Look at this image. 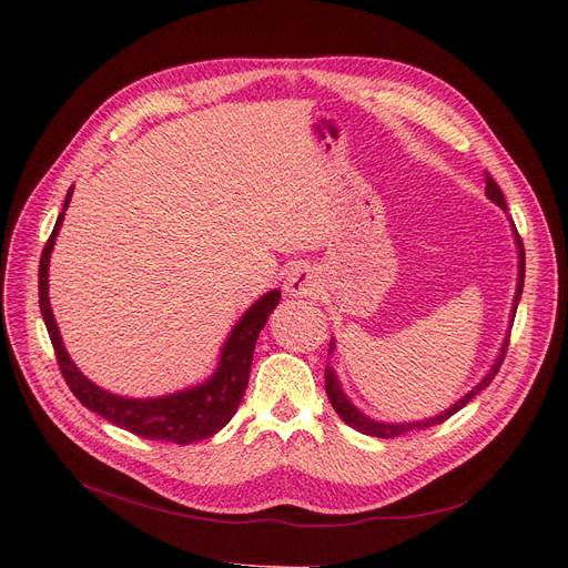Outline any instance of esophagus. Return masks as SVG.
<instances>
[{
	"label": "esophagus",
	"mask_w": 568,
	"mask_h": 568,
	"mask_svg": "<svg viewBox=\"0 0 568 568\" xmlns=\"http://www.w3.org/2000/svg\"><path fill=\"white\" fill-rule=\"evenodd\" d=\"M283 290L290 296H300V300H302V296H315L320 292V276H317L313 266L300 264L287 274V278L283 283Z\"/></svg>",
	"instance_id": "1"
}]
</instances>
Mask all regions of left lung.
<instances>
[{"label":"left lung","mask_w":568,"mask_h":568,"mask_svg":"<svg viewBox=\"0 0 568 568\" xmlns=\"http://www.w3.org/2000/svg\"><path fill=\"white\" fill-rule=\"evenodd\" d=\"M486 195H488L495 204H499V206L504 209V212H506V200H504V195H501V191H499L497 182H495V179H493L488 172H486ZM514 236H516V246H518V287H516V296H514L511 322H514V317H516V308H518L520 294H523V283H525V248H523V239H520V234H518L516 225H514ZM509 336H511V329H509V334H506V338H504V343H501V347H499V354H497V362L493 364V368L488 371V375H486L479 384H476L469 394H465L458 403H454L449 409H444L442 414H437V416H433V419H426V422L389 424V422H375V419H371V416H366L364 412L356 409V407L349 403V398L343 394V389H341V382H338L336 371H334L332 366H326V371H324V389H326V396H329L332 407L336 409V414L341 416V419H343L349 428L359 430V433H364V435L386 439V437H398V435L409 433V430H416V428L424 430V428H430V426L444 424L446 419H449V416H454L458 409H463V407H465V405H467L476 394L486 389V386L495 379V375H497V371H499V366H501V362H504L506 347H509ZM334 347H336V345H334V341H332V345H329V354L334 352Z\"/></svg>","instance_id":"8db88e82"}]
</instances>
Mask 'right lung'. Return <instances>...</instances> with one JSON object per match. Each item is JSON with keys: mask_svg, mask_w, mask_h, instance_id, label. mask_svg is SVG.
<instances>
[{"mask_svg": "<svg viewBox=\"0 0 568 568\" xmlns=\"http://www.w3.org/2000/svg\"><path fill=\"white\" fill-rule=\"evenodd\" d=\"M71 195H73V186L67 193L64 209L62 214L57 216L54 230L48 239L41 255V264H39V306L57 354L59 371H62L69 389L87 409L101 414L110 424L144 439L191 444V442L216 435L232 419L239 403H242L246 394L251 364H253V349L268 315H272V311L281 302V290H272L264 296H260V300L242 315V320L234 324V329L230 332L221 349L219 368L206 382L191 386V389H184V392L161 396V398H126V396L110 394L101 389V386H97L94 382H89L71 362L50 308V296H48L50 253L54 246V239L59 234V227H62Z\"/></svg>", "mask_w": 568, "mask_h": 568, "instance_id": "right-lung-1", "label": "right lung"}]
</instances>
